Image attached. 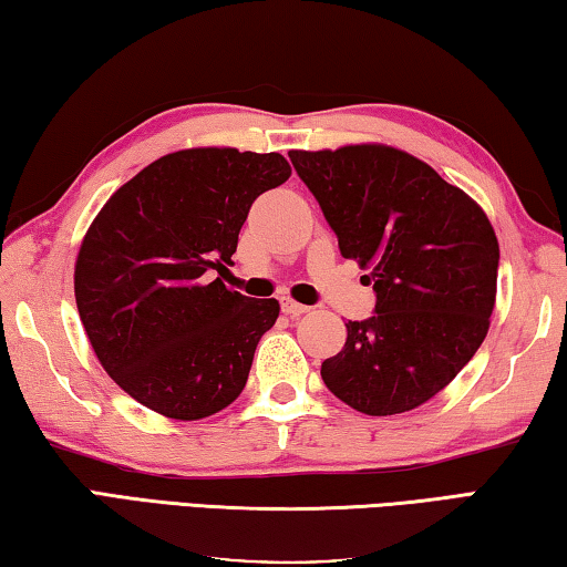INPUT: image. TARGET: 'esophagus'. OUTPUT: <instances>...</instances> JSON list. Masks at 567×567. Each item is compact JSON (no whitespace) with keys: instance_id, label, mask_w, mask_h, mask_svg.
<instances>
[{"instance_id":"esophagus-1","label":"esophagus","mask_w":567,"mask_h":567,"mask_svg":"<svg viewBox=\"0 0 567 567\" xmlns=\"http://www.w3.org/2000/svg\"><path fill=\"white\" fill-rule=\"evenodd\" d=\"M281 309H284V313H289V316H301V313H309V311H311L309 306L293 301L291 296H284V299H281Z\"/></svg>"}]
</instances>
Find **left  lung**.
<instances>
[{"instance_id": "left-lung-1", "label": "left lung", "mask_w": 567, "mask_h": 567, "mask_svg": "<svg viewBox=\"0 0 567 567\" xmlns=\"http://www.w3.org/2000/svg\"><path fill=\"white\" fill-rule=\"evenodd\" d=\"M353 258L373 284L375 313L346 323L341 353L321 363L336 399L365 415L431 401L491 329L498 238L483 208L401 148L349 144L289 152Z\"/></svg>"}]
</instances>
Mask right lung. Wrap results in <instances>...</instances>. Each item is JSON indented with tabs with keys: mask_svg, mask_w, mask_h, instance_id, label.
<instances>
[{
	"mask_svg": "<svg viewBox=\"0 0 567 567\" xmlns=\"http://www.w3.org/2000/svg\"><path fill=\"white\" fill-rule=\"evenodd\" d=\"M281 154L196 146L166 154L109 196L74 266L79 319L118 389L174 421L224 411L278 319L208 271H228L248 208L281 186Z\"/></svg>",
	"mask_w": 567,
	"mask_h": 567,
	"instance_id": "add662e5",
	"label": "right lung"
}]
</instances>
